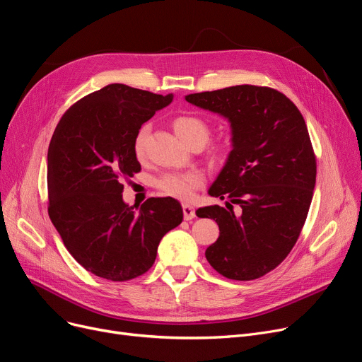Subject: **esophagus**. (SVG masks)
<instances>
[{
  "mask_svg": "<svg viewBox=\"0 0 362 362\" xmlns=\"http://www.w3.org/2000/svg\"><path fill=\"white\" fill-rule=\"evenodd\" d=\"M182 209H183V217L185 220H191L195 217V209L189 204H182Z\"/></svg>",
  "mask_w": 362,
  "mask_h": 362,
  "instance_id": "obj_1",
  "label": "esophagus"
}]
</instances>
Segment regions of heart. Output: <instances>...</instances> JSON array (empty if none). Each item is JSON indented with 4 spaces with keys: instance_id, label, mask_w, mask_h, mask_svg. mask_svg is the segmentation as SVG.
<instances>
[{
    "instance_id": "1",
    "label": "heart",
    "mask_w": 362,
    "mask_h": 362,
    "mask_svg": "<svg viewBox=\"0 0 362 362\" xmlns=\"http://www.w3.org/2000/svg\"><path fill=\"white\" fill-rule=\"evenodd\" d=\"M173 130L177 134V137L185 142L187 146L194 142H201L202 145L207 142L210 129L207 122L201 119L199 117L194 115H179L173 119ZM148 137V127H142L134 139V153L137 158H144L145 155V145ZM225 149L223 146L213 148V153H222ZM204 183V177L198 171H187V173H167L163 177L156 182V186L160 189L177 199H189L192 198L194 192L201 187Z\"/></svg>"
}]
</instances>
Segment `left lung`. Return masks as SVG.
Instances as JSON below:
<instances>
[{
	"mask_svg": "<svg viewBox=\"0 0 362 362\" xmlns=\"http://www.w3.org/2000/svg\"><path fill=\"white\" fill-rule=\"evenodd\" d=\"M185 99L226 118L232 132V151L209 194L226 198V208L238 203L242 213L197 210L220 230L206 257L229 279L260 278L288 256L310 207L317 160L306 122L286 94L269 87L233 86Z\"/></svg>",
	"mask_w": 362,
	"mask_h": 362,
	"instance_id": "8db88e82",
	"label": "left lung"
}]
</instances>
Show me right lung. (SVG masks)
<instances>
[{
  "label": "right lung",
  "mask_w": 362,
  "mask_h": 362,
  "mask_svg": "<svg viewBox=\"0 0 362 362\" xmlns=\"http://www.w3.org/2000/svg\"><path fill=\"white\" fill-rule=\"evenodd\" d=\"M173 94L109 84L72 105L47 153L49 216L83 268L111 281L144 275L164 235L183 220L175 198H149L139 211L122 199V179L140 171L134 139Z\"/></svg>",
  "instance_id": "1"
}]
</instances>
